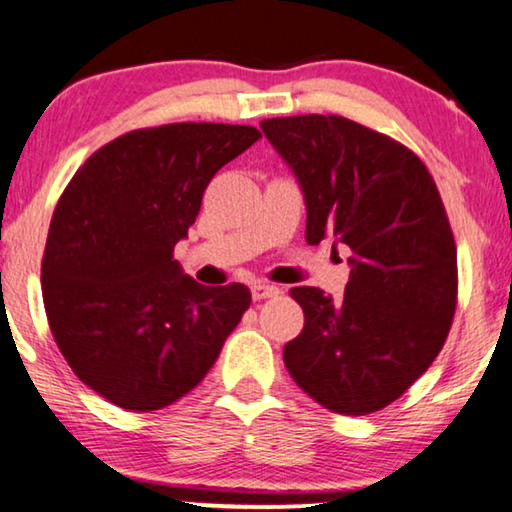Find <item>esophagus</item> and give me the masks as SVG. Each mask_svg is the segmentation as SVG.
Returning <instances> with one entry per match:
<instances>
[{"label": "esophagus", "mask_w": 512, "mask_h": 512, "mask_svg": "<svg viewBox=\"0 0 512 512\" xmlns=\"http://www.w3.org/2000/svg\"><path fill=\"white\" fill-rule=\"evenodd\" d=\"M279 293H281V290L277 286H272V283H265V281L251 283V297H254L256 302L270 300V297H277Z\"/></svg>", "instance_id": "esophagus-1"}]
</instances>
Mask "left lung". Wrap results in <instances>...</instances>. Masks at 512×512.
I'll use <instances>...</instances> for the list:
<instances>
[{
    "instance_id": "obj_1",
    "label": "left lung",
    "mask_w": 512,
    "mask_h": 512,
    "mask_svg": "<svg viewBox=\"0 0 512 512\" xmlns=\"http://www.w3.org/2000/svg\"><path fill=\"white\" fill-rule=\"evenodd\" d=\"M306 203V242L352 249L343 300L290 288L304 329L283 361L327 410H382L428 371L458 302V249L442 196L410 148L343 116L265 119Z\"/></svg>"
}]
</instances>
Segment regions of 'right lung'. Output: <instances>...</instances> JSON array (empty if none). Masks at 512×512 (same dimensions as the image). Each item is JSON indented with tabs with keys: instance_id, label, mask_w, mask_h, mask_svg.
Returning <instances> with one entry per match:
<instances>
[{
	"instance_id": "add662e5",
	"label": "right lung",
	"mask_w": 512,
	"mask_h": 512,
	"mask_svg": "<svg viewBox=\"0 0 512 512\" xmlns=\"http://www.w3.org/2000/svg\"><path fill=\"white\" fill-rule=\"evenodd\" d=\"M261 132L169 123L98 148L54 208L41 265L61 355L109 403L151 412L192 391L249 309L242 283L201 286L180 270L203 192Z\"/></svg>"
}]
</instances>
